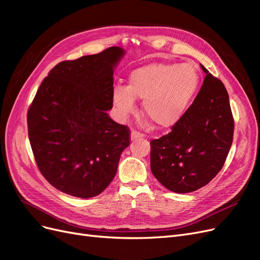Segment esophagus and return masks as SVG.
Segmentation results:
<instances>
[{
  "instance_id": "34e87169",
  "label": "esophagus",
  "mask_w": 260,
  "mask_h": 260,
  "mask_svg": "<svg viewBox=\"0 0 260 260\" xmlns=\"http://www.w3.org/2000/svg\"><path fill=\"white\" fill-rule=\"evenodd\" d=\"M142 138H144V135H142V133H141V132H138L136 130H133L131 132V140L132 141H136L138 139H142Z\"/></svg>"
}]
</instances>
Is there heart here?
Instances as JSON below:
<instances>
[{"instance_id":"heart-1","label":"heart","mask_w":260,"mask_h":260,"mask_svg":"<svg viewBox=\"0 0 260 260\" xmlns=\"http://www.w3.org/2000/svg\"><path fill=\"white\" fill-rule=\"evenodd\" d=\"M199 81L192 65L149 62L132 70L127 86H116L114 103L122 115H128L135 109V100H143L145 116L157 127L168 128L184 113Z\"/></svg>"}]
</instances>
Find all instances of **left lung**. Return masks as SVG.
<instances>
[{
  "label": "left lung",
  "mask_w": 260,
  "mask_h": 260,
  "mask_svg": "<svg viewBox=\"0 0 260 260\" xmlns=\"http://www.w3.org/2000/svg\"><path fill=\"white\" fill-rule=\"evenodd\" d=\"M206 73L193 104L171 131L152 140L151 170L176 193L205 186L222 169L233 141L234 119L222 81Z\"/></svg>",
  "instance_id": "left-lung-1"
}]
</instances>
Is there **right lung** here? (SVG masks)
Returning a JSON list of instances; mask_svg holds the SVG:
<instances>
[{
    "mask_svg": "<svg viewBox=\"0 0 260 260\" xmlns=\"http://www.w3.org/2000/svg\"><path fill=\"white\" fill-rule=\"evenodd\" d=\"M122 54L112 46L58 62L28 108V136L39 170L55 188L76 198L103 192L130 144V129L106 113L113 107V68Z\"/></svg>",
    "mask_w": 260,
    "mask_h": 260,
    "instance_id": "1",
    "label": "right lung"
}]
</instances>
